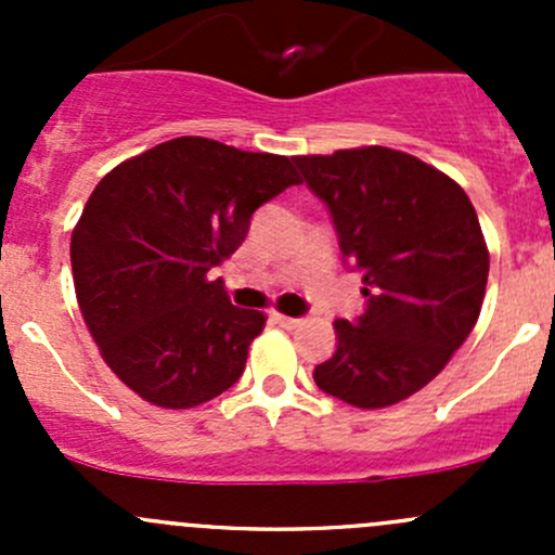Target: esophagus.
I'll return each mask as SVG.
<instances>
[{
	"label": "esophagus",
	"instance_id": "34e87169",
	"mask_svg": "<svg viewBox=\"0 0 555 555\" xmlns=\"http://www.w3.org/2000/svg\"><path fill=\"white\" fill-rule=\"evenodd\" d=\"M271 319L279 324V327H287V330L298 327V324H300L298 317H287V313H279V311H273Z\"/></svg>",
	"mask_w": 555,
	"mask_h": 555
}]
</instances>
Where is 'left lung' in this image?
<instances>
[{"label":"left lung","mask_w":555,"mask_h":555,"mask_svg":"<svg viewBox=\"0 0 555 555\" xmlns=\"http://www.w3.org/2000/svg\"><path fill=\"white\" fill-rule=\"evenodd\" d=\"M327 206L365 311L338 319V349L313 382L354 408H386L427 386L478 322L489 249L467 193L389 147L295 158Z\"/></svg>","instance_id":"obj_1"}]
</instances>
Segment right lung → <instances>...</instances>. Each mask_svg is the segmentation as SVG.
<instances>
[{"label": "right lung", "mask_w": 555, "mask_h": 555, "mask_svg": "<svg viewBox=\"0 0 555 555\" xmlns=\"http://www.w3.org/2000/svg\"><path fill=\"white\" fill-rule=\"evenodd\" d=\"M293 184L284 155L204 137L158 144L96 184L72 233L75 293L104 362L139 397L193 408L242 378L266 317L233 306L209 271Z\"/></svg>", "instance_id": "obj_1"}]
</instances>
